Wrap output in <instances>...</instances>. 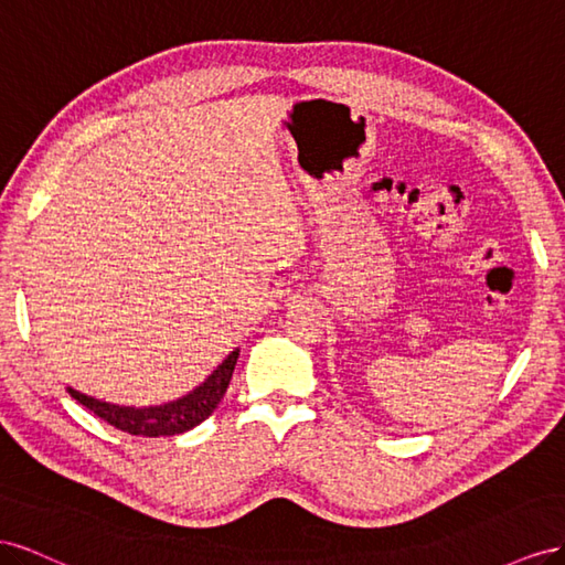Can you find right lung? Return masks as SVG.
Wrapping results in <instances>:
<instances>
[{
	"label": "right lung",
	"mask_w": 565,
	"mask_h": 565,
	"mask_svg": "<svg viewBox=\"0 0 565 565\" xmlns=\"http://www.w3.org/2000/svg\"><path fill=\"white\" fill-rule=\"evenodd\" d=\"M238 360V350H232L224 362L207 376L201 385H196L191 393L180 399L166 402V405L156 407H122L110 405V402L89 397L75 388H68L71 397H75L79 405L94 412L110 426L125 430L130 435H143V438H160V435H180L191 430L205 422L207 416L215 412L220 399L230 388V381L234 374V366Z\"/></svg>",
	"instance_id": "obj_1"
}]
</instances>
